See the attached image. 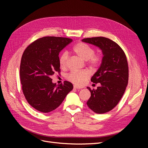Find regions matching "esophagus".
<instances>
[{"instance_id": "esophagus-1", "label": "esophagus", "mask_w": 148, "mask_h": 148, "mask_svg": "<svg viewBox=\"0 0 148 148\" xmlns=\"http://www.w3.org/2000/svg\"><path fill=\"white\" fill-rule=\"evenodd\" d=\"M74 89H81L82 88H80V87H79V86H76V85H74Z\"/></svg>"}]
</instances>
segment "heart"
I'll return each instance as SVG.
<instances>
[{"mask_svg":"<svg viewBox=\"0 0 148 148\" xmlns=\"http://www.w3.org/2000/svg\"><path fill=\"white\" fill-rule=\"evenodd\" d=\"M73 51L83 60H86L88 65L92 68H97L101 64L103 57L99 53H95V50L90 45L79 42L76 43L72 49ZM68 54L66 52L62 53L59 58L60 67L64 69L66 67L68 60ZM90 76V73L86 70L80 71H71L66 75V79L72 83L81 86Z\"/></svg>","mask_w":148,"mask_h":148,"instance_id":"b5f03b06","label":"heart"}]
</instances>
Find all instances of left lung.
I'll use <instances>...</instances> for the list:
<instances>
[{
	"instance_id": "8db88e82",
	"label": "left lung",
	"mask_w": 148,
	"mask_h": 148,
	"mask_svg": "<svg viewBox=\"0 0 148 148\" xmlns=\"http://www.w3.org/2000/svg\"><path fill=\"white\" fill-rule=\"evenodd\" d=\"M82 41L97 45L102 50V64L91 78L94 83H100L97 90L90 92L88 106L95 113L103 114L112 110L119 103L128 82V65L125 53L114 41L98 36L83 39Z\"/></svg>"
}]
</instances>
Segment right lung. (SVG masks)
Segmentation results:
<instances>
[{
    "instance_id": "obj_1",
    "label": "right lung",
    "mask_w": 148,
    "mask_h": 148,
    "mask_svg": "<svg viewBox=\"0 0 148 148\" xmlns=\"http://www.w3.org/2000/svg\"><path fill=\"white\" fill-rule=\"evenodd\" d=\"M68 38L45 36L29 44L23 53L20 66L22 90L36 110L49 113L63 102L73 85L68 81L56 86L51 77L60 74L59 54L72 42Z\"/></svg>"
}]
</instances>
